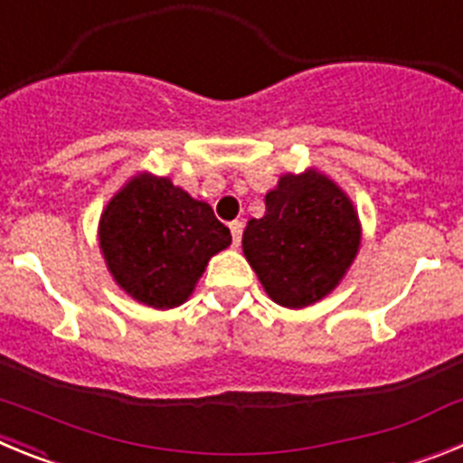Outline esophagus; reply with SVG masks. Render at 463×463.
Masks as SVG:
<instances>
[{"mask_svg": "<svg viewBox=\"0 0 463 463\" xmlns=\"http://www.w3.org/2000/svg\"><path fill=\"white\" fill-rule=\"evenodd\" d=\"M229 232H232V241H234V245L239 248L241 236H243V222H239V220H236V222H232L229 224Z\"/></svg>", "mask_w": 463, "mask_h": 463, "instance_id": "esophagus-1", "label": "esophagus"}]
</instances>
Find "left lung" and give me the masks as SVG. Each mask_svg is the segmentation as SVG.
<instances>
[{"label": "left lung", "instance_id": "1", "mask_svg": "<svg viewBox=\"0 0 463 463\" xmlns=\"http://www.w3.org/2000/svg\"><path fill=\"white\" fill-rule=\"evenodd\" d=\"M267 213L248 220L243 255L282 308H308L341 285L362 245L347 192L320 169L282 174L264 196Z\"/></svg>", "mask_w": 463, "mask_h": 463}]
</instances>
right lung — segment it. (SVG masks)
Wrapping results in <instances>:
<instances>
[{
    "label": "right lung",
    "instance_id": "obj_1",
    "mask_svg": "<svg viewBox=\"0 0 463 463\" xmlns=\"http://www.w3.org/2000/svg\"><path fill=\"white\" fill-rule=\"evenodd\" d=\"M97 236L118 288L155 310L185 304L211 257L232 245L206 202L150 171L134 174L110 196Z\"/></svg>",
    "mask_w": 463,
    "mask_h": 463
}]
</instances>
